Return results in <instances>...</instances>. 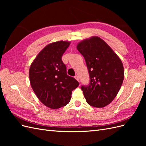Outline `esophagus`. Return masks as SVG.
Masks as SVG:
<instances>
[{
    "label": "esophagus",
    "instance_id": "obj_1",
    "mask_svg": "<svg viewBox=\"0 0 146 146\" xmlns=\"http://www.w3.org/2000/svg\"><path fill=\"white\" fill-rule=\"evenodd\" d=\"M74 78H76V80L78 81V82H79V81H80V80H79V77H78V76H75L74 77Z\"/></svg>",
    "mask_w": 146,
    "mask_h": 146
}]
</instances>
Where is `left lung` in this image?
I'll use <instances>...</instances> for the list:
<instances>
[{"label": "left lung", "instance_id": "1", "mask_svg": "<svg viewBox=\"0 0 146 146\" xmlns=\"http://www.w3.org/2000/svg\"><path fill=\"white\" fill-rule=\"evenodd\" d=\"M85 58L90 77V85L82 86L87 103L104 107L116 98L124 78L122 61L103 39L92 36L77 45Z\"/></svg>", "mask_w": 146, "mask_h": 146}]
</instances>
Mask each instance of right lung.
Segmentation results:
<instances>
[{
    "mask_svg": "<svg viewBox=\"0 0 146 146\" xmlns=\"http://www.w3.org/2000/svg\"><path fill=\"white\" fill-rule=\"evenodd\" d=\"M70 41H59L47 45L30 65L31 86L39 100L48 108L58 109L69 103L72 91L79 85L67 75L61 60Z\"/></svg>",
    "mask_w": 146,
    "mask_h": 146,
    "instance_id": "right-lung-1",
    "label": "right lung"
}]
</instances>
